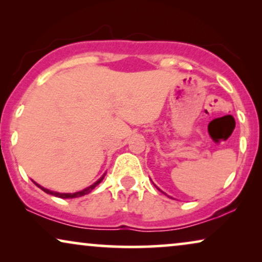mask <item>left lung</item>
I'll list each match as a JSON object with an SVG mask.
<instances>
[{
	"mask_svg": "<svg viewBox=\"0 0 262 262\" xmlns=\"http://www.w3.org/2000/svg\"><path fill=\"white\" fill-rule=\"evenodd\" d=\"M156 188H157V187H156ZM159 189H160V188H159Z\"/></svg>",
	"mask_w": 262,
	"mask_h": 262,
	"instance_id": "1",
	"label": "left lung"
}]
</instances>
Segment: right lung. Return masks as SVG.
<instances>
[{"instance_id":"obj_1","label":"right lung","mask_w":262,"mask_h":262,"mask_svg":"<svg viewBox=\"0 0 262 262\" xmlns=\"http://www.w3.org/2000/svg\"><path fill=\"white\" fill-rule=\"evenodd\" d=\"M102 179H103V177L102 178H100L98 181L96 182H94V184L93 185H91V186H88V187H85V188H83V189H81V191H78V192H75V193H59V192H53V191H50V189H48V188H44L42 187V186H40V185H38L37 182H34L35 185L38 186L39 188H41L42 191H44L45 193H48V194H52V195H55V196H58V198H63V199H68V198H78V196H82V195H84V194H88L89 192H92V189H94L96 186H98L100 182L102 181Z\"/></svg>"}]
</instances>
